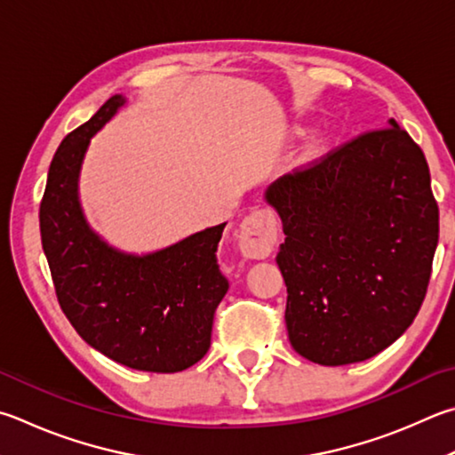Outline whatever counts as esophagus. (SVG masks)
Here are the masks:
<instances>
[{"label":"esophagus","instance_id":"obj_1","mask_svg":"<svg viewBox=\"0 0 455 455\" xmlns=\"http://www.w3.org/2000/svg\"><path fill=\"white\" fill-rule=\"evenodd\" d=\"M278 238L276 219L268 209L251 212L243 220L241 235H238V246L246 259H267L275 251Z\"/></svg>","mask_w":455,"mask_h":455}]
</instances>
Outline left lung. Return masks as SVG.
I'll use <instances>...</instances> for the list:
<instances>
[{"mask_svg":"<svg viewBox=\"0 0 455 455\" xmlns=\"http://www.w3.org/2000/svg\"><path fill=\"white\" fill-rule=\"evenodd\" d=\"M292 348L322 366L368 360L426 299L440 211L426 156L390 119L268 187Z\"/></svg>","mask_w":455,"mask_h":455,"instance_id":"left-lung-1","label":"left lung"}]
</instances>
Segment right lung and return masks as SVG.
<instances>
[{
  "label": "right lung",
  "instance_id": "obj_1",
  "mask_svg": "<svg viewBox=\"0 0 455 455\" xmlns=\"http://www.w3.org/2000/svg\"><path fill=\"white\" fill-rule=\"evenodd\" d=\"M123 103L113 95L55 151L39 206L41 244L57 300L81 338L123 366L171 374L211 348L214 310L228 291L217 262L227 222L145 256L115 251L89 228L77 195L81 163Z\"/></svg>",
  "mask_w": 455,
  "mask_h": 455
}]
</instances>
